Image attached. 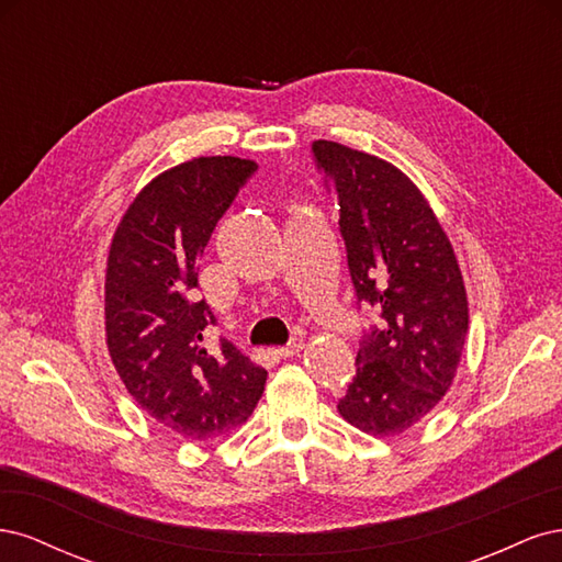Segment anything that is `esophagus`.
Here are the masks:
<instances>
[{
  "label": "esophagus",
  "instance_id": "34e87169",
  "mask_svg": "<svg viewBox=\"0 0 562 562\" xmlns=\"http://www.w3.org/2000/svg\"><path fill=\"white\" fill-rule=\"evenodd\" d=\"M302 347H304V345H302V339H295V342L285 345V347H274V349H271L269 353H271V356H277V359H291V356H293V353H297Z\"/></svg>",
  "mask_w": 562,
  "mask_h": 562
}]
</instances>
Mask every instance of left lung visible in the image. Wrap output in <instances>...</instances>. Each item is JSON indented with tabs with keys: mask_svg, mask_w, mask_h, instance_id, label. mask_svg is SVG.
I'll return each instance as SVG.
<instances>
[{
	"mask_svg": "<svg viewBox=\"0 0 562 562\" xmlns=\"http://www.w3.org/2000/svg\"><path fill=\"white\" fill-rule=\"evenodd\" d=\"M339 206L356 297L380 314L363 333L337 411L370 436H398L448 394L469 302L448 234L401 168L333 140L312 145Z\"/></svg>",
	"mask_w": 562,
	"mask_h": 562,
	"instance_id": "8db88e82",
	"label": "left lung"
}]
</instances>
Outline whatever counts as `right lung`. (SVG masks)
<instances>
[{
  "label": "right lung",
  "mask_w": 562,
  "mask_h": 562,
  "mask_svg": "<svg viewBox=\"0 0 562 562\" xmlns=\"http://www.w3.org/2000/svg\"><path fill=\"white\" fill-rule=\"evenodd\" d=\"M258 164L199 157L147 182L116 225L105 271V337L128 394L190 440L227 434L252 415L267 370L227 339L206 345L215 316L192 300L217 220Z\"/></svg>",
  "instance_id": "obj_1"
}]
</instances>
